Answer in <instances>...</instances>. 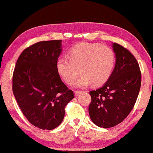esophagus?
I'll list each match as a JSON object with an SVG mask.
<instances>
[{"label":"esophagus","mask_w":153,"mask_h":153,"mask_svg":"<svg viewBox=\"0 0 153 153\" xmlns=\"http://www.w3.org/2000/svg\"><path fill=\"white\" fill-rule=\"evenodd\" d=\"M81 93H82V91H75L74 94H75V95H76V96H79Z\"/></svg>","instance_id":"esophagus-1"}]
</instances>
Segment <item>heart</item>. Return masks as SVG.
<instances>
[{"label":"heart","mask_w":153,"mask_h":153,"mask_svg":"<svg viewBox=\"0 0 153 153\" xmlns=\"http://www.w3.org/2000/svg\"><path fill=\"white\" fill-rule=\"evenodd\" d=\"M116 60L114 49L108 46L81 42L70 50L69 57L58 58L56 68L61 78L69 85L74 83L81 72L82 75L76 82L77 87H86L92 83L98 86L109 79Z\"/></svg>","instance_id":"1"}]
</instances>
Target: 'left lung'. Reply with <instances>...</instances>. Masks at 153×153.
<instances>
[{
	"instance_id": "obj_1",
	"label": "left lung",
	"mask_w": 153,
	"mask_h": 153,
	"mask_svg": "<svg viewBox=\"0 0 153 153\" xmlns=\"http://www.w3.org/2000/svg\"><path fill=\"white\" fill-rule=\"evenodd\" d=\"M113 49L116 62L111 75L102 88L90 91V117L103 128L116 126L127 118L134 106L141 84V72L133 54L117 43Z\"/></svg>"
}]
</instances>
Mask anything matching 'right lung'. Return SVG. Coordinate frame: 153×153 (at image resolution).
Listing matches in <instances>:
<instances>
[{
  "instance_id": "right-lung-1",
  "label": "right lung",
  "mask_w": 153,
  "mask_h": 153,
  "mask_svg": "<svg viewBox=\"0 0 153 153\" xmlns=\"http://www.w3.org/2000/svg\"><path fill=\"white\" fill-rule=\"evenodd\" d=\"M62 40L42 41L24 49L12 76V91L29 123L51 130L62 123L67 104L74 97L56 68Z\"/></svg>"
}]
</instances>
